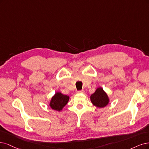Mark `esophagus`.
Here are the masks:
<instances>
[{
  "label": "esophagus",
  "mask_w": 149,
  "mask_h": 149,
  "mask_svg": "<svg viewBox=\"0 0 149 149\" xmlns=\"http://www.w3.org/2000/svg\"><path fill=\"white\" fill-rule=\"evenodd\" d=\"M84 93V90H79L77 92V93Z\"/></svg>",
  "instance_id": "esophagus-1"
}]
</instances>
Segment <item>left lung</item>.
Instances as JSON below:
<instances>
[{"label":"left lung","instance_id":"obj_1","mask_svg":"<svg viewBox=\"0 0 149 149\" xmlns=\"http://www.w3.org/2000/svg\"><path fill=\"white\" fill-rule=\"evenodd\" d=\"M90 99L92 103L98 108L104 107L109 102L107 93L102 88H98L96 90L95 92L90 96Z\"/></svg>","mask_w":149,"mask_h":149}]
</instances>
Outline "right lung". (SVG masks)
<instances>
[{"label":"right lung","mask_w":149,"mask_h":149,"mask_svg":"<svg viewBox=\"0 0 149 149\" xmlns=\"http://www.w3.org/2000/svg\"><path fill=\"white\" fill-rule=\"evenodd\" d=\"M69 100V97L68 96L64 95L59 92L56 93L51 99L50 107L54 110L61 111L65 105L68 103Z\"/></svg>","instance_id":"1"}]
</instances>
